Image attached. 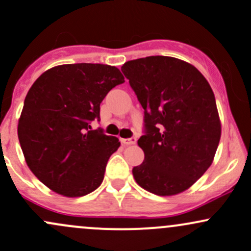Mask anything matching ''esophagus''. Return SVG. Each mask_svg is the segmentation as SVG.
Listing matches in <instances>:
<instances>
[{"instance_id":"obj_1","label":"esophagus","mask_w":251,"mask_h":251,"mask_svg":"<svg viewBox=\"0 0 251 251\" xmlns=\"http://www.w3.org/2000/svg\"><path fill=\"white\" fill-rule=\"evenodd\" d=\"M120 141H121V143L124 144V146H131V144L136 143L137 138H136V137H131V138H121Z\"/></svg>"}]
</instances>
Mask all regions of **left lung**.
Wrapping results in <instances>:
<instances>
[{
  "label": "left lung",
  "instance_id": "1",
  "mask_svg": "<svg viewBox=\"0 0 251 251\" xmlns=\"http://www.w3.org/2000/svg\"><path fill=\"white\" fill-rule=\"evenodd\" d=\"M124 75L144 109L137 184L159 196L189 189L212 165L221 136L214 94L190 63L170 56L127 61Z\"/></svg>",
  "mask_w": 251,
  "mask_h": 251
}]
</instances>
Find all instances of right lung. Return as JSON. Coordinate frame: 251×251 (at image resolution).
Returning a JSON list of instances; mask_svg holds the SVG:
<instances>
[{
	"label": "right lung",
	"instance_id": "obj_1",
	"mask_svg": "<svg viewBox=\"0 0 251 251\" xmlns=\"http://www.w3.org/2000/svg\"><path fill=\"white\" fill-rule=\"evenodd\" d=\"M124 81L114 66L71 63L50 68L31 86L18 137L30 170L52 191L80 197L101 185L120 142L91 123L100 121L105 95Z\"/></svg>",
	"mask_w": 251,
	"mask_h": 251
}]
</instances>
